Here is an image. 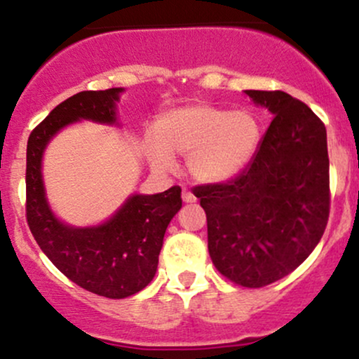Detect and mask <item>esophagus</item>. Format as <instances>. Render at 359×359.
I'll list each match as a JSON object with an SVG mask.
<instances>
[{"instance_id":"esophagus-1","label":"esophagus","mask_w":359,"mask_h":359,"mask_svg":"<svg viewBox=\"0 0 359 359\" xmlns=\"http://www.w3.org/2000/svg\"><path fill=\"white\" fill-rule=\"evenodd\" d=\"M182 201L184 203H187V204H191V203H196V196H194V194L191 192V191H187V189H184L182 191Z\"/></svg>"}]
</instances>
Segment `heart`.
I'll list each match as a JSON object with an SVG mask.
<instances>
[{
	"label": "heart",
	"mask_w": 359,
	"mask_h": 359,
	"mask_svg": "<svg viewBox=\"0 0 359 359\" xmlns=\"http://www.w3.org/2000/svg\"><path fill=\"white\" fill-rule=\"evenodd\" d=\"M259 138L258 119L248 111L192 102L158 119L156 137L147 140V154L156 170H174L177 155L187 158V172L196 182L221 184L250 165Z\"/></svg>",
	"instance_id": "b5f03b06"
}]
</instances>
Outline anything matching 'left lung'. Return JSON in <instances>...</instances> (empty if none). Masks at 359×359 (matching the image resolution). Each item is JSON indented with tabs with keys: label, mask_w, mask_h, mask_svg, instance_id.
I'll use <instances>...</instances> for the list:
<instances>
[{
	"label": "left lung",
	"mask_w": 359,
	"mask_h": 359,
	"mask_svg": "<svg viewBox=\"0 0 359 359\" xmlns=\"http://www.w3.org/2000/svg\"><path fill=\"white\" fill-rule=\"evenodd\" d=\"M273 114L250 165L222 184L194 187L208 216L219 273L259 288L292 273L323 238L329 217L325 126L283 90H245Z\"/></svg>",
	"instance_id": "8db88e82"
}]
</instances>
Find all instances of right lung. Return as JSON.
Returning a JSON list of instances; mask_svg holds the SVG:
<instances>
[{
    "instance_id": "1",
    "label": "right lung",
    "mask_w": 359,
    "mask_h": 359,
    "mask_svg": "<svg viewBox=\"0 0 359 359\" xmlns=\"http://www.w3.org/2000/svg\"><path fill=\"white\" fill-rule=\"evenodd\" d=\"M123 88L82 90L60 102L30 133L27 145V221L48 259L74 283L108 299L143 290L155 277L168 222L182 208L180 187L133 194L108 221L74 228L57 219L45 197L42 158L48 142L76 121L116 125Z\"/></svg>"
}]
</instances>
